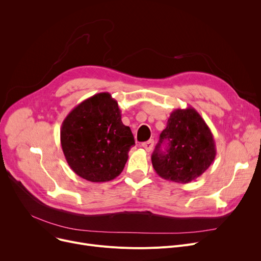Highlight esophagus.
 I'll list each match as a JSON object with an SVG mask.
<instances>
[{"mask_svg":"<svg viewBox=\"0 0 261 261\" xmlns=\"http://www.w3.org/2000/svg\"><path fill=\"white\" fill-rule=\"evenodd\" d=\"M153 146H154V141H153V140H149L148 142H145V143L142 144V147L146 150V151H148V152L151 151Z\"/></svg>","mask_w":261,"mask_h":261,"instance_id":"esophagus-1","label":"esophagus"}]
</instances>
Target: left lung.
Segmentation results:
<instances>
[{
	"instance_id": "1",
	"label": "left lung",
	"mask_w": 261,
	"mask_h": 261,
	"mask_svg": "<svg viewBox=\"0 0 261 261\" xmlns=\"http://www.w3.org/2000/svg\"><path fill=\"white\" fill-rule=\"evenodd\" d=\"M167 145L165 152L161 145ZM217 154L213 133L196 109H175L151 156L155 172L167 181L186 184L212 165Z\"/></svg>"
}]
</instances>
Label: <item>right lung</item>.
Returning <instances> with one entry per match:
<instances>
[{"mask_svg": "<svg viewBox=\"0 0 261 261\" xmlns=\"http://www.w3.org/2000/svg\"><path fill=\"white\" fill-rule=\"evenodd\" d=\"M60 142L71 169L95 183L118 176L135 145L131 129L121 121L117 101L107 92L91 96L67 114Z\"/></svg>", "mask_w": 261, "mask_h": 261, "instance_id": "1", "label": "right lung"}]
</instances>
